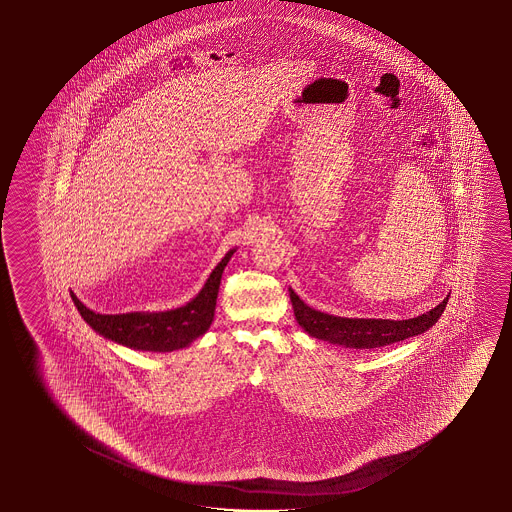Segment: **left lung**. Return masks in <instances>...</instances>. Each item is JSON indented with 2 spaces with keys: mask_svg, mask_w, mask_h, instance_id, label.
I'll use <instances>...</instances> for the list:
<instances>
[{
  "mask_svg": "<svg viewBox=\"0 0 512 512\" xmlns=\"http://www.w3.org/2000/svg\"><path fill=\"white\" fill-rule=\"evenodd\" d=\"M289 296L293 302L296 321L309 336L323 339L328 343L341 344L346 348L362 350V348H382L387 344L398 343L407 337L419 336L427 332L428 328L436 325L437 319L441 318L450 294L434 309L428 310L418 318L402 319V321L339 318V316L310 309L293 289H289Z\"/></svg>",
  "mask_w": 512,
  "mask_h": 512,
  "instance_id": "1",
  "label": "left lung"
}]
</instances>
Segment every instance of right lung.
<instances>
[{"instance_id": "add662e5", "label": "right lung", "mask_w": 512, "mask_h": 512, "mask_svg": "<svg viewBox=\"0 0 512 512\" xmlns=\"http://www.w3.org/2000/svg\"><path fill=\"white\" fill-rule=\"evenodd\" d=\"M234 250L221 259L210 273L202 291L191 302L166 312H128V314H96L71 293L82 318L100 334L114 343L125 344L144 352H173L193 343L209 330L214 319L216 300L223 269Z\"/></svg>"}]
</instances>
